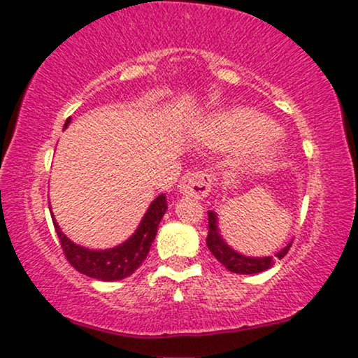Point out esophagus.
<instances>
[{"instance_id": "34e87169", "label": "esophagus", "mask_w": 358, "mask_h": 358, "mask_svg": "<svg viewBox=\"0 0 358 358\" xmlns=\"http://www.w3.org/2000/svg\"><path fill=\"white\" fill-rule=\"evenodd\" d=\"M179 191L184 196L204 199L211 192V176L208 172H189L180 179Z\"/></svg>"}]
</instances>
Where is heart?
<instances>
[{
    "label": "heart",
    "instance_id": "heart-1",
    "mask_svg": "<svg viewBox=\"0 0 358 358\" xmlns=\"http://www.w3.org/2000/svg\"><path fill=\"white\" fill-rule=\"evenodd\" d=\"M276 125L248 108H231L209 117L201 125L199 136L214 149H245V166L264 169L275 162L281 147Z\"/></svg>",
    "mask_w": 358,
    "mask_h": 358
}]
</instances>
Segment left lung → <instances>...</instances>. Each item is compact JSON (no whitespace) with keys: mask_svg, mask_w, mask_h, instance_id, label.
Returning a JSON list of instances; mask_svg holds the SVG:
<instances>
[{"mask_svg":"<svg viewBox=\"0 0 358 358\" xmlns=\"http://www.w3.org/2000/svg\"><path fill=\"white\" fill-rule=\"evenodd\" d=\"M209 216V233L206 238V245H208L209 251L214 255V258L220 262L226 270L239 273V275H255V273H262L275 264V258L273 256H264V258H251V256L239 255L233 248H229L221 238L220 229H217V217L213 211H208ZM293 243V241H292ZM292 243H288L283 250L276 253V258L281 259L288 253L292 248Z\"/></svg>","mask_w":358,"mask_h":358,"instance_id":"8db88e82","label":"left lung"}]
</instances>
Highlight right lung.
<instances>
[{"instance_id": "right-lung-1", "label": "right lung", "mask_w": 358, "mask_h": 358, "mask_svg": "<svg viewBox=\"0 0 358 358\" xmlns=\"http://www.w3.org/2000/svg\"><path fill=\"white\" fill-rule=\"evenodd\" d=\"M69 124L70 119H66L65 127ZM166 209V194L155 197L150 203L149 209H147L145 216L142 217L136 233L127 241L115 248H110V250H88V248L75 245L73 241H70L62 233L60 226L57 224L53 216L52 220L58 239H60L63 253H65L66 259L75 270L95 280L115 281L132 275L147 258L155 234H157L159 222H161Z\"/></svg>"}]
</instances>
